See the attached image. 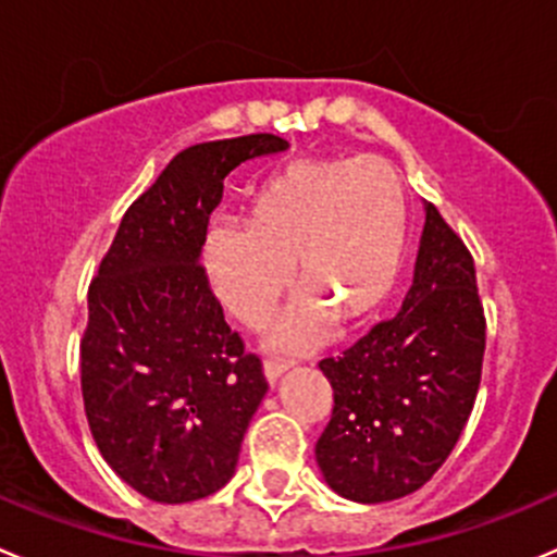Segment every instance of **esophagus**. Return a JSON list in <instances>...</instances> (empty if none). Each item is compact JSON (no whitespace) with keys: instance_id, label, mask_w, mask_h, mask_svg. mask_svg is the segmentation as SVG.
<instances>
[{"instance_id":"34e87169","label":"esophagus","mask_w":557,"mask_h":557,"mask_svg":"<svg viewBox=\"0 0 557 557\" xmlns=\"http://www.w3.org/2000/svg\"><path fill=\"white\" fill-rule=\"evenodd\" d=\"M285 372H288V364H285V361L269 359L267 364H263V375H267V381L272 383V386L280 381V377L285 375Z\"/></svg>"}]
</instances>
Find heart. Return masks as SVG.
Wrapping results in <instances>:
<instances>
[{"mask_svg": "<svg viewBox=\"0 0 557 557\" xmlns=\"http://www.w3.org/2000/svg\"><path fill=\"white\" fill-rule=\"evenodd\" d=\"M408 250L399 176L375 158H296L258 185L247 220H218L203 239L218 299L261 326L290 280L305 294L280 315L269 345L318 348L334 321L361 326L388 301Z\"/></svg>", "mask_w": 557, "mask_h": 557, "instance_id": "heart-1", "label": "heart"}]
</instances>
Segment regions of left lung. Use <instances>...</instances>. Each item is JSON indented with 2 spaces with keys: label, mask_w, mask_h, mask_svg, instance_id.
I'll return each instance as SVG.
<instances>
[{
  "label": "left lung",
  "mask_w": 557,
  "mask_h": 557,
  "mask_svg": "<svg viewBox=\"0 0 557 557\" xmlns=\"http://www.w3.org/2000/svg\"><path fill=\"white\" fill-rule=\"evenodd\" d=\"M484 359L476 269L424 201L413 283L392 321L323 359L332 422L315 444L329 487L356 504L405 498L435 476L466 430Z\"/></svg>",
  "instance_id": "left-lung-1"
}]
</instances>
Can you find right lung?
Returning a JSON list of instances; mask_svg holds the SVG:
<instances>
[{
  "instance_id": "obj_1",
  "label": "right lung",
  "mask_w": 557,
  "mask_h": 557,
  "mask_svg": "<svg viewBox=\"0 0 557 557\" xmlns=\"http://www.w3.org/2000/svg\"><path fill=\"white\" fill-rule=\"evenodd\" d=\"M285 149L280 135L258 133L176 154L124 212L89 285V430L113 473L158 504H190L231 482L269 388L261 359L225 323L201 247L225 176Z\"/></svg>"
}]
</instances>
